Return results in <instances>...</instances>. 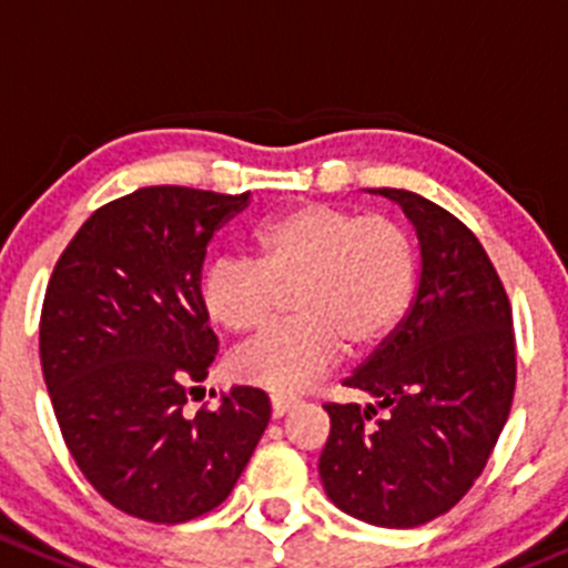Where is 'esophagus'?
<instances>
[{
    "instance_id": "esophagus-1",
    "label": "esophagus",
    "mask_w": 568,
    "mask_h": 568,
    "mask_svg": "<svg viewBox=\"0 0 568 568\" xmlns=\"http://www.w3.org/2000/svg\"><path fill=\"white\" fill-rule=\"evenodd\" d=\"M296 404H300V397L296 395H283V392H277V395H272V415L283 417L285 412L294 409Z\"/></svg>"
}]
</instances>
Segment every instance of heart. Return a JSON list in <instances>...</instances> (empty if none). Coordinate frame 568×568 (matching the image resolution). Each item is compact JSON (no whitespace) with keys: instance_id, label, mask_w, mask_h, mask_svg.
I'll use <instances>...</instances> for the list:
<instances>
[{"instance_id":"1","label":"heart","mask_w":568,"mask_h":568,"mask_svg":"<svg viewBox=\"0 0 568 568\" xmlns=\"http://www.w3.org/2000/svg\"><path fill=\"white\" fill-rule=\"evenodd\" d=\"M291 291L294 320L272 327L232 358L246 384L300 392L336 367L344 349L369 353L406 320L417 288L409 230L384 212L296 204L254 230V260L226 254L201 280V308L212 325L254 333Z\"/></svg>"}]
</instances>
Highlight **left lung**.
Masks as SVG:
<instances>
[{"label":"left lung","mask_w":568,"mask_h":568,"mask_svg":"<svg viewBox=\"0 0 568 568\" xmlns=\"http://www.w3.org/2000/svg\"><path fill=\"white\" fill-rule=\"evenodd\" d=\"M420 241V288L409 316L344 386L375 406L333 404L320 457L338 510L409 529L452 510L485 470L516 392L513 308L479 237L409 190L381 187Z\"/></svg>","instance_id":"left-lung-1"}]
</instances>
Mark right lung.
<instances>
[{"mask_svg":"<svg viewBox=\"0 0 568 568\" xmlns=\"http://www.w3.org/2000/svg\"><path fill=\"white\" fill-rule=\"evenodd\" d=\"M248 193L142 187L92 212L52 268L41 373L63 443L116 510L182 524L215 510L272 417L257 386L184 415L219 353L201 308L206 243Z\"/></svg>","mask_w":568,"mask_h":568,"instance_id":"add662e5","label":"right lung"}]
</instances>
